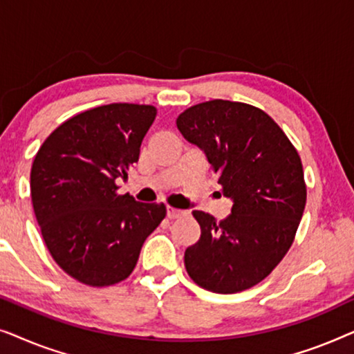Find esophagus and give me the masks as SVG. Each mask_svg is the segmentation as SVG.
<instances>
[{
    "mask_svg": "<svg viewBox=\"0 0 354 354\" xmlns=\"http://www.w3.org/2000/svg\"><path fill=\"white\" fill-rule=\"evenodd\" d=\"M185 214H187L185 211L177 209V207H172V206H167V217H169V219H178V217H182Z\"/></svg>",
    "mask_w": 354,
    "mask_h": 354,
    "instance_id": "1",
    "label": "esophagus"
}]
</instances>
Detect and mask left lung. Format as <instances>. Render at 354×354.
<instances>
[{"label":"left lung","instance_id":"8db88e82","mask_svg":"<svg viewBox=\"0 0 354 354\" xmlns=\"http://www.w3.org/2000/svg\"><path fill=\"white\" fill-rule=\"evenodd\" d=\"M183 138L205 151L232 212L216 222L193 211L200 240L185 250V269L201 288L239 293L272 272L297 235L306 182L301 158L277 122L256 106L211 100L178 114Z\"/></svg>","mask_w":354,"mask_h":354}]
</instances>
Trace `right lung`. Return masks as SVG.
<instances>
[{"label": "right lung", "instance_id": "add662e5", "mask_svg": "<svg viewBox=\"0 0 354 354\" xmlns=\"http://www.w3.org/2000/svg\"><path fill=\"white\" fill-rule=\"evenodd\" d=\"M156 114L151 104L91 108L53 130L35 154L37 222L53 259L77 282L109 287L127 279L145 240L166 217L162 203L118 193Z\"/></svg>", "mask_w": 354, "mask_h": 354}]
</instances>
